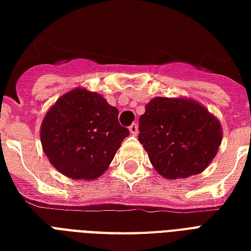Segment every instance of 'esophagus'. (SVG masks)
I'll return each instance as SVG.
<instances>
[{
  "label": "esophagus",
  "mask_w": 251,
  "mask_h": 251,
  "mask_svg": "<svg viewBox=\"0 0 251 251\" xmlns=\"http://www.w3.org/2000/svg\"><path fill=\"white\" fill-rule=\"evenodd\" d=\"M129 130H130V133L133 135H137L138 134V125H137V124H131V125L129 126Z\"/></svg>",
  "instance_id": "esophagus-1"
}]
</instances>
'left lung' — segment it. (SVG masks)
Returning <instances> with one entry per match:
<instances>
[{
  "label": "left lung",
  "instance_id": "1",
  "mask_svg": "<svg viewBox=\"0 0 251 251\" xmlns=\"http://www.w3.org/2000/svg\"><path fill=\"white\" fill-rule=\"evenodd\" d=\"M138 129L150 162L168 179L203 172L222 140L218 120L200 103L183 98L151 100L140 117Z\"/></svg>",
  "mask_w": 251,
  "mask_h": 251
}]
</instances>
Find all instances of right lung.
Instances as JSON below:
<instances>
[{"instance_id":"add662e5","label":"right lung","mask_w":251,"mask_h":251,"mask_svg":"<svg viewBox=\"0 0 251 251\" xmlns=\"http://www.w3.org/2000/svg\"><path fill=\"white\" fill-rule=\"evenodd\" d=\"M129 129L118 109L97 93L74 89L55 102L41 125V144L50 163L73 179L102 176Z\"/></svg>"}]
</instances>
